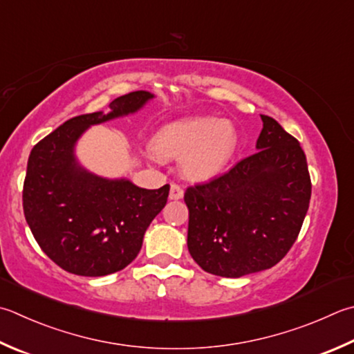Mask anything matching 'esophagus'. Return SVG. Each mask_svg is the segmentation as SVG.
Returning <instances> with one entry per match:
<instances>
[{
  "instance_id": "34e87169",
  "label": "esophagus",
  "mask_w": 354,
  "mask_h": 354,
  "mask_svg": "<svg viewBox=\"0 0 354 354\" xmlns=\"http://www.w3.org/2000/svg\"><path fill=\"white\" fill-rule=\"evenodd\" d=\"M183 197V189H182V186H178V185H171V191H169V198L171 200H180Z\"/></svg>"
}]
</instances>
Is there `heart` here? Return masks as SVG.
Wrapping results in <instances>:
<instances>
[{"label":"heart","mask_w":354,"mask_h":354,"mask_svg":"<svg viewBox=\"0 0 354 354\" xmlns=\"http://www.w3.org/2000/svg\"><path fill=\"white\" fill-rule=\"evenodd\" d=\"M237 148L232 123L216 117H191L163 126L154 140L160 157L182 158V172L192 182L222 174Z\"/></svg>","instance_id":"b5f03b06"}]
</instances>
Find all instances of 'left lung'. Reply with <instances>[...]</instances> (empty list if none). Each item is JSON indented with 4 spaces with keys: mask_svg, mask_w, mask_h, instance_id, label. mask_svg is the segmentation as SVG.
<instances>
[{
    "mask_svg": "<svg viewBox=\"0 0 354 354\" xmlns=\"http://www.w3.org/2000/svg\"><path fill=\"white\" fill-rule=\"evenodd\" d=\"M262 122L256 154L185 192L189 254L214 276L242 277L281 262L308 211L311 182L301 145L274 118Z\"/></svg>",
    "mask_w": 354,
    "mask_h": 354,
    "instance_id": "obj_1",
    "label": "left lung"
}]
</instances>
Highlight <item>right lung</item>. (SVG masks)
<instances>
[{"instance_id": "obj_1", "label": "right lung", "mask_w": 354, "mask_h": 354, "mask_svg": "<svg viewBox=\"0 0 354 354\" xmlns=\"http://www.w3.org/2000/svg\"><path fill=\"white\" fill-rule=\"evenodd\" d=\"M152 98L148 91L118 97L109 112L73 117L33 146L23 189L26 222L44 254L72 274L100 277L128 266L165 208L169 185L145 189L124 177L97 176L75 156L91 126L136 114Z\"/></svg>"}]
</instances>
